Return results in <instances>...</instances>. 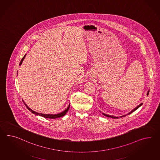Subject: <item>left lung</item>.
<instances>
[{"label": "left lung", "mask_w": 160, "mask_h": 160, "mask_svg": "<svg viewBox=\"0 0 160 160\" xmlns=\"http://www.w3.org/2000/svg\"><path fill=\"white\" fill-rule=\"evenodd\" d=\"M148 94H149V90H148V93H147V95H148ZM142 105H143V103H141L140 105H139L137 106V107H136L135 109H133L132 110H131V112H129V113L127 114H125V115H124V116H120L119 117H125V116H127V115H128V114H131V113H132V112H133L134 111H135L137 109H138V108H139V107H140ZM102 114H103L104 116H106V117H111V118H119L118 117H115V116H111V115H109V114H105V113H102Z\"/></svg>", "instance_id": "1"}]
</instances>
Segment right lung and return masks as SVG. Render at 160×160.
<instances>
[{"mask_svg":"<svg viewBox=\"0 0 160 160\" xmlns=\"http://www.w3.org/2000/svg\"><path fill=\"white\" fill-rule=\"evenodd\" d=\"M25 56H26V54L23 56V58L21 59V62H20V66L21 65L22 63L23 62V59L25 58ZM17 74H18V72H17ZM24 104L25 105L26 107L27 108V109H28L30 112H31L32 113H33L34 114L38 115V116H42V117H45V118H51V119H54V118H59V117H62L63 116H65V115L66 114V113L68 112V110L69 109V108H70V104H69V106H68L64 111H63L62 112H61V113H58V114H43V113H38V112H36L35 111H33V110L30 109V108L27 105V104H26L25 102H24Z\"/></svg>","mask_w":160,"mask_h":160,"instance_id":"right-lung-1","label":"right lung"}]
</instances>
